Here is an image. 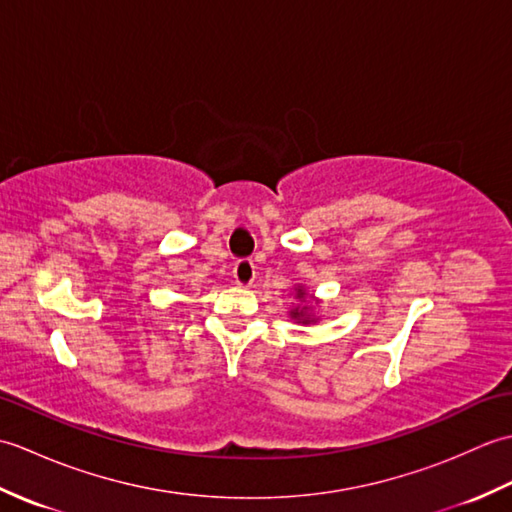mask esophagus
<instances>
[{"label":"esophagus","instance_id":"1","mask_svg":"<svg viewBox=\"0 0 512 512\" xmlns=\"http://www.w3.org/2000/svg\"><path fill=\"white\" fill-rule=\"evenodd\" d=\"M257 266L253 259H237L233 266V279L237 286H250L255 281Z\"/></svg>","mask_w":512,"mask_h":512}]
</instances>
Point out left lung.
Returning <instances> with one entry per match:
<instances>
[{"label": "left lung", "instance_id": "1", "mask_svg": "<svg viewBox=\"0 0 512 512\" xmlns=\"http://www.w3.org/2000/svg\"><path fill=\"white\" fill-rule=\"evenodd\" d=\"M303 295H306V292H303L301 288L297 290V297H303ZM308 310L306 308H303V310H292L290 314H292V317H295L297 321H303V323H308L310 321V317H308V314H306Z\"/></svg>", "mask_w": 512, "mask_h": 512}]
</instances>
